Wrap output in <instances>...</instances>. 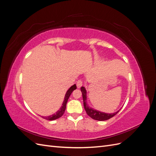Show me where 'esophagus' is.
<instances>
[{
  "mask_svg": "<svg viewBox=\"0 0 156 156\" xmlns=\"http://www.w3.org/2000/svg\"><path fill=\"white\" fill-rule=\"evenodd\" d=\"M83 85V81L82 80H78L77 82V88H81V86Z\"/></svg>",
  "mask_w": 156,
  "mask_h": 156,
  "instance_id": "34e87169",
  "label": "esophagus"
}]
</instances>
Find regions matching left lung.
<instances>
[{
	"mask_svg": "<svg viewBox=\"0 0 156 156\" xmlns=\"http://www.w3.org/2000/svg\"><path fill=\"white\" fill-rule=\"evenodd\" d=\"M81 91L83 94V104H84V109H85L87 114L90 116L91 117L92 119L96 120H99V121H104L107 120L111 119L112 117L115 116L118 112H119L117 111L115 113H111V114H108V113H105V112H102L100 111H96L95 109H93V108L89 107L87 103V90L84 87H82L81 88Z\"/></svg>",
	"mask_w": 156,
	"mask_h": 156,
	"instance_id": "8db88e82",
	"label": "left lung"
}]
</instances>
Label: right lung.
<instances>
[{
    "label": "right lung",
    "instance_id": "add662e5",
    "mask_svg": "<svg viewBox=\"0 0 156 156\" xmlns=\"http://www.w3.org/2000/svg\"><path fill=\"white\" fill-rule=\"evenodd\" d=\"M76 88H77L76 84H73V86H72L68 89V90L67 91V92L66 93V95H65V97H64V102L62 103V107H60V109L57 112H56L55 114H54L53 115H51V116H48V117H42V118H44V119H45L46 120H56V119H59L60 117L64 115V113L65 112L66 107V103H67V101L68 100L69 97L70 96L71 94L72 93V92Z\"/></svg>",
    "mask_w": 156,
    "mask_h": 156
}]
</instances>
